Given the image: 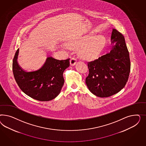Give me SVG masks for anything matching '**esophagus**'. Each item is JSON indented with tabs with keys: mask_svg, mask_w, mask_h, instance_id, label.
<instances>
[{
	"mask_svg": "<svg viewBox=\"0 0 146 146\" xmlns=\"http://www.w3.org/2000/svg\"><path fill=\"white\" fill-rule=\"evenodd\" d=\"M76 62H77V58L76 57H73L71 58L70 62H71V65L72 66L75 65Z\"/></svg>",
	"mask_w": 146,
	"mask_h": 146,
	"instance_id": "obj_1",
	"label": "esophagus"
}]
</instances>
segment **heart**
<instances>
[{
	"label": "heart",
	"mask_w": 146,
	"mask_h": 146,
	"mask_svg": "<svg viewBox=\"0 0 146 146\" xmlns=\"http://www.w3.org/2000/svg\"><path fill=\"white\" fill-rule=\"evenodd\" d=\"M106 44V38L102 34L86 35L77 41L76 46H81L80 52L86 57H97L102 52Z\"/></svg>",
	"instance_id": "obj_1"
}]
</instances>
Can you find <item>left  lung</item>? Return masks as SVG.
Here are the masks:
<instances>
[{
  "mask_svg": "<svg viewBox=\"0 0 146 146\" xmlns=\"http://www.w3.org/2000/svg\"><path fill=\"white\" fill-rule=\"evenodd\" d=\"M111 39L113 45L110 52L88 62L86 84L98 97H109L118 93L125 86L129 75L131 62L124 36L113 29Z\"/></svg>",
  "mask_w": 146,
  "mask_h": 146,
  "instance_id": "obj_1",
  "label": "left lung"
}]
</instances>
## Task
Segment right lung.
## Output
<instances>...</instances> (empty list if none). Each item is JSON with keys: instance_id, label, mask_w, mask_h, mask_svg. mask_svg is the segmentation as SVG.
I'll return each mask as SVG.
<instances>
[{"instance_id": "right-lung-1", "label": "right lung", "mask_w": 146, "mask_h": 146, "mask_svg": "<svg viewBox=\"0 0 146 146\" xmlns=\"http://www.w3.org/2000/svg\"><path fill=\"white\" fill-rule=\"evenodd\" d=\"M19 51L14 57L12 68L19 88L29 97L40 101H49L57 97L64 84L63 73L70 66V59L59 60L48 57L39 69L27 72L18 65Z\"/></svg>"}]
</instances>
